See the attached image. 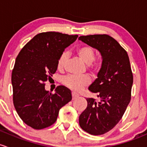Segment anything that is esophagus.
Masks as SVG:
<instances>
[{"label":"esophagus","mask_w":147,"mask_h":147,"mask_svg":"<svg viewBox=\"0 0 147 147\" xmlns=\"http://www.w3.org/2000/svg\"><path fill=\"white\" fill-rule=\"evenodd\" d=\"M78 97H79V96L78 94H76V93H72V99L73 100H75L76 98H78Z\"/></svg>","instance_id":"34e87169"}]
</instances>
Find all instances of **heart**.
Segmentation results:
<instances>
[{
    "label": "heart",
    "instance_id": "obj_1",
    "mask_svg": "<svg viewBox=\"0 0 147 147\" xmlns=\"http://www.w3.org/2000/svg\"><path fill=\"white\" fill-rule=\"evenodd\" d=\"M76 54L83 62L89 65L91 74L93 75H96L99 70L100 64L98 62L92 63L96 57L94 49L89 46H82L77 49ZM66 59H67V54L64 52L60 56L58 62H57V68L59 70H61L63 69ZM63 84L71 90H75V91H80L84 87L88 86V84H90V78L87 76L80 77L69 76L63 78Z\"/></svg>",
    "mask_w": 147,
    "mask_h": 147
}]
</instances>
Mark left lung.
I'll use <instances>...</instances> for the list:
<instances>
[{
  "instance_id": "1",
  "label": "left lung",
  "mask_w": 147,
  "mask_h": 147,
  "mask_svg": "<svg viewBox=\"0 0 147 147\" xmlns=\"http://www.w3.org/2000/svg\"><path fill=\"white\" fill-rule=\"evenodd\" d=\"M78 40L96 49L102 57L98 78L88 87L100 100L86 98L87 107L79 116L81 129L92 135H100L118 123L131 100L133 75L129 57L107 34L81 36Z\"/></svg>"
}]
</instances>
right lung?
I'll return each mask as SVG.
<instances>
[{
  "mask_svg": "<svg viewBox=\"0 0 147 147\" xmlns=\"http://www.w3.org/2000/svg\"><path fill=\"white\" fill-rule=\"evenodd\" d=\"M77 37L56 32L40 33L16 58L11 78L13 104L20 117L33 129L53 125L60 109L71 100L69 88L57 86L51 94L45 90V82L55 73L59 58Z\"/></svg>",
  "mask_w": 147,
  "mask_h": 147,
  "instance_id": "obj_1",
  "label": "right lung"
}]
</instances>
